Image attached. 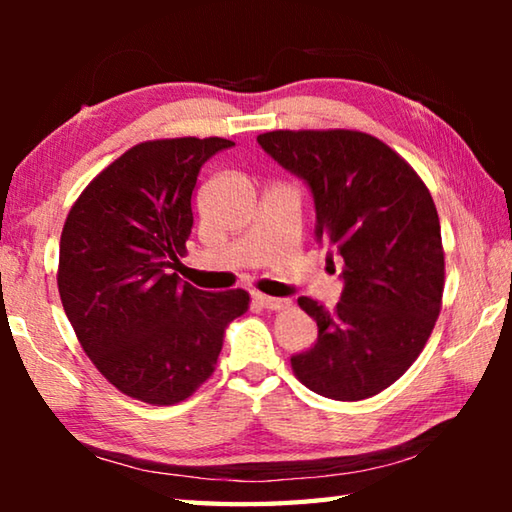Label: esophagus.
I'll return each instance as SVG.
<instances>
[{"label": "esophagus", "mask_w": 512, "mask_h": 512, "mask_svg": "<svg viewBox=\"0 0 512 512\" xmlns=\"http://www.w3.org/2000/svg\"><path fill=\"white\" fill-rule=\"evenodd\" d=\"M253 300H255V305H259L262 309H271V311L289 309V307H291L289 300H284V298H271V296H264V293H253Z\"/></svg>", "instance_id": "esophagus-1"}]
</instances>
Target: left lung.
I'll return each mask as SVG.
<instances>
[{"mask_svg": "<svg viewBox=\"0 0 512 512\" xmlns=\"http://www.w3.org/2000/svg\"><path fill=\"white\" fill-rule=\"evenodd\" d=\"M257 142L307 180L316 237L343 259L345 287L332 311L298 298L318 341L291 357L293 375L329 400H366L411 368L443 307L436 205L411 164L368 133L271 131Z\"/></svg>", "mask_w": 512, "mask_h": 512, "instance_id": "8db88e82", "label": "left lung"}]
</instances>
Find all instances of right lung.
Segmentation results:
<instances>
[{"instance_id":"1","label":"right lung","mask_w":512,"mask_h":512,"mask_svg":"<svg viewBox=\"0 0 512 512\" xmlns=\"http://www.w3.org/2000/svg\"><path fill=\"white\" fill-rule=\"evenodd\" d=\"M223 137L140 142L90 180L69 210L58 293L76 339L119 393L153 406L192 397L212 377L244 289L201 291L169 268L187 253L198 171Z\"/></svg>"}]
</instances>
